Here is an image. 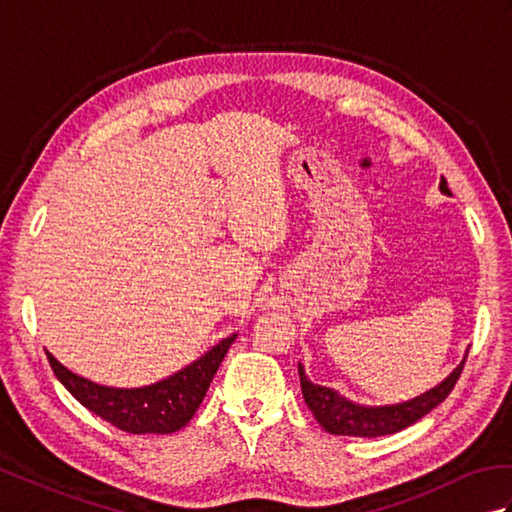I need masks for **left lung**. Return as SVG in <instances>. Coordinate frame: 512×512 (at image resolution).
Returning <instances> with one entry per match:
<instances>
[{
    "mask_svg": "<svg viewBox=\"0 0 512 512\" xmlns=\"http://www.w3.org/2000/svg\"><path fill=\"white\" fill-rule=\"evenodd\" d=\"M440 189L444 193H451L444 178L440 182ZM464 363H466V356L464 361L453 369V374L436 389H431L427 394H422L409 402H402V405H391V407L354 405V402L336 394L334 389L310 383L301 365H299V378H301V391H303V398H306V405L325 431L334 433V436L378 438V436H389V433H396L400 429H407L409 424L418 422L420 418L427 416L431 409H436L440 402L451 394L455 383H458Z\"/></svg>",
    "mask_w": 512,
    "mask_h": 512,
    "instance_id": "left-lung-1",
    "label": "left lung"
}]
</instances>
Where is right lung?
<instances>
[{
	"label": "right lung",
	"instance_id": "1",
	"mask_svg": "<svg viewBox=\"0 0 512 512\" xmlns=\"http://www.w3.org/2000/svg\"><path fill=\"white\" fill-rule=\"evenodd\" d=\"M235 334L217 343L211 352L200 356L189 367L180 369L156 385L140 389H114L96 385L65 369L57 358L46 352L48 363L61 385L112 427L127 433H173L193 418L206 396L217 367L224 361Z\"/></svg>",
	"mask_w": 512,
	"mask_h": 512
}]
</instances>
